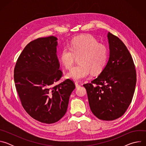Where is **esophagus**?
I'll use <instances>...</instances> for the list:
<instances>
[{
	"instance_id": "34e87169",
	"label": "esophagus",
	"mask_w": 146,
	"mask_h": 146,
	"mask_svg": "<svg viewBox=\"0 0 146 146\" xmlns=\"http://www.w3.org/2000/svg\"><path fill=\"white\" fill-rule=\"evenodd\" d=\"M75 86H76V88H78V87H80V84H78L77 82H76V83H75Z\"/></svg>"
}]
</instances>
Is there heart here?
Returning a JSON list of instances; mask_svg holds the SVG:
<instances>
[{"label":"heart","instance_id":"1","mask_svg":"<svg viewBox=\"0 0 146 146\" xmlns=\"http://www.w3.org/2000/svg\"><path fill=\"white\" fill-rule=\"evenodd\" d=\"M81 56L78 65L72 68L66 77L78 81L90 76L92 72L95 74L105 66L108 58L106 47L90 35H83L73 39L69 47H64L59 55V60L66 69L70 68L76 57Z\"/></svg>","mask_w":146,"mask_h":146}]
</instances>
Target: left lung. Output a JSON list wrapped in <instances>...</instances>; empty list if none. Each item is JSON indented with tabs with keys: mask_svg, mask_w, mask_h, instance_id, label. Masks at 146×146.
<instances>
[{
	"mask_svg": "<svg viewBox=\"0 0 146 146\" xmlns=\"http://www.w3.org/2000/svg\"><path fill=\"white\" fill-rule=\"evenodd\" d=\"M108 38L110 55L106 66L97 78L83 86L92 113L100 119L112 121L121 117L130 105L136 73L126 46L110 32Z\"/></svg>",
	"mask_w": 146,
	"mask_h": 146,
	"instance_id": "1",
	"label": "left lung"
}]
</instances>
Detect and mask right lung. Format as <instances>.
Segmentation results:
<instances>
[{
	"label": "right lung",
	"mask_w": 146,
	"mask_h": 146,
	"mask_svg": "<svg viewBox=\"0 0 146 146\" xmlns=\"http://www.w3.org/2000/svg\"><path fill=\"white\" fill-rule=\"evenodd\" d=\"M57 40L51 36L32 41L19 56L14 70L15 86L24 109L35 119L48 124L65 114L75 88L70 79L54 86L62 76Z\"/></svg>",
	"instance_id": "add662e5"
}]
</instances>
